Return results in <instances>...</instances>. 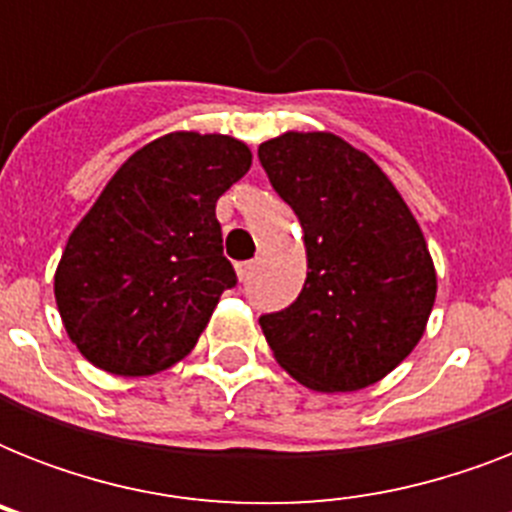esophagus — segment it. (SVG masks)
I'll return each mask as SVG.
<instances>
[{
	"instance_id": "obj_1",
	"label": "esophagus",
	"mask_w": 512,
	"mask_h": 512,
	"mask_svg": "<svg viewBox=\"0 0 512 512\" xmlns=\"http://www.w3.org/2000/svg\"><path fill=\"white\" fill-rule=\"evenodd\" d=\"M252 268H255V263H252V260L236 263V276H239V281H247L249 276H252Z\"/></svg>"
}]
</instances>
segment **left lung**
Here are the masks:
<instances>
[{
	"label": "left lung",
	"mask_w": 512,
	"mask_h": 512,
	"mask_svg": "<svg viewBox=\"0 0 512 512\" xmlns=\"http://www.w3.org/2000/svg\"><path fill=\"white\" fill-rule=\"evenodd\" d=\"M257 156L303 225L311 268L295 303L260 316L273 356L324 393L382 380L420 342L436 300L420 225L385 172L337 135L287 132Z\"/></svg>",
	"instance_id": "obj_1"
}]
</instances>
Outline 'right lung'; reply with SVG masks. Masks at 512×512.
<instances>
[{
  "label": "right lung",
  "instance_id": "right-lung-1",
  "mask_svg": "<svg viewBox=\"0 0 512 512\" xmlns=\"http://www.w3.org/2000/svg\"><path fill=\"white\" fill-rule=\"evenodd\" d=\"M249 164L241 140L172 132L116 170L55 273L60 319L87 361L143 377L191 353L239 281L215 204Z\"/></svg>",
  "mask_w": 512,
  "mask_h": 512
}]
</instances>
